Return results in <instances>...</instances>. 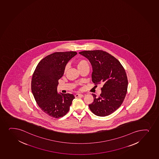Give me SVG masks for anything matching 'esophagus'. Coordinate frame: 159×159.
Masks as SVG:
<instances>
[{"label":"esophagus","mask_w":159,"mask_h":159,"mask_svg":"<svg viewBox=\"0 0 159 159\" xmlns=\"http://www.w3.org/2000/svg\"><path fill=\"white\" fill-rule=\"evenodd\" d=\"M84 96V95L80 94V93H77V94L75 95V98H78V97H82Z\"/></svg>","instance_id":"34e87169"}]
</instances>
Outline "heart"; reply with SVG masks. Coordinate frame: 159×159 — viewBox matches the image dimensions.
<instances>
[{"label":"heart","mask_w":159,"mask_h":159,"mask_svg":"<svg viewBox=\"0 0 159 159\" xmlns=\"http://www.w3.org/2000/svg\"><path fill=\"white\" fill-rule=\"evenodd\" d=\"M86 66H89V63L88 62V61H86V60L81 59V60H79L77 62V67L78 68V69ZM66 69L67 67L65 68V71H66Z\"/></svg>","instance_id":"obj_1"}]
</instances>
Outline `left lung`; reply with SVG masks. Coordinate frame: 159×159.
Returning <instances> with one entry per match:
<instances>
[{
  "mask_svg": "<svg viewBox=\"0 0 159 159\" xmlns=\"http://www.w3.org/2000/svg\"><path fill=\"white\" fill-rule=\"evenodd\" d=\"M79 53L91 63L93 82L103 84L100 96L92 94L94 100L89 105L90 111L98 116L111 115L121 106L126 95L128 80L125 69L117 59L102 50Z\"/></svg>",
  "mask_w": 159,
  "mask_h": 159,
  "instance_id": "8db88e82",
  "label": "left lung"
}]
</instances>
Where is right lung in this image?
<instances>
[{
    "mask_svg": "<svg viewBox=\"0 0 159 159\" xmlns=\"http://www.w3.org/2000/svg\"><path fill=\"white\" fill-rule=\"evenodd\" d=\"M77 54L73 51L51 54L38 63L33 75L31 89L36 102L42 111L52 117L66 115L75 99L72 94L57 93V87L66 64Z\"/></svg>",
    "mask_w": 159,
    "mask_h": 159,
    "instance_id": "right-lung-1",
    "label": "right lung"
}]
</instances>
